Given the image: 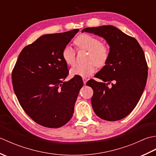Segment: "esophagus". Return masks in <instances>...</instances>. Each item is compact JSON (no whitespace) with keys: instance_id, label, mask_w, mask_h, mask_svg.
Returning <instances> with one entry per match:
<instances>
[{"instance_id":"esophagus-1","label":"esophagus","mask_w":156,"mask_h":156,"mask_svg":"<svg viewBox=\"0 0 156 156\" xmlns=\"http://www.w3.org/2000/svg\"><path fill=\"white\" fill-rule=\"evenodd\" d=\"M82 80H83V82H84V84H86V83H87V78H85V77H83L82 78Z\"/></svg>"}]
</instances>
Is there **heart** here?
<instances>
[{
    "label": "heart",
    "instance_id": "obj_1",
    "mask_svg": "<svg viewBox=\"0 0 156 156\" xmlns=\"http://www.w3.org/2000/svg\"><path fill=\"white\" fill-rule=\"evenodd\" d=\"M74 44L79 49L88 51L87 62L85 64H77L70 69L72 76L88 77L93 74L96 66H104L108 59L110 51L107 45L98 38L88 34H82L75 39ZM62 56L68 65L72 66L76 60V51L71 46L66 45L63 49Z\"/></svg>",
    "mask_w": 156,
    "mask_h": 156
}]
</instances>
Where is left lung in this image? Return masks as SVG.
Returning a JSON list of instances; mask_svg holds the SVG:
<instances>
[{
    "label": "left lung",
    "instance_id": "1",
    "mask_svg": "<svg viewBox=\"0 0 156 156\" xmlns=\"http://www.w3.org/2000/svg\"><path fill=\"white\" fill-rule=\"evenodd\" d=\"M84 31L103 37L110 46L108 59L94 76L101 81L91 79L87 83L93 90L92 108L104 120H121L136 107L146 84L144 52L136 39L114 26L87 27Z\"/></svg>",
    "mask_w": 156,
    "mask_h": 156
}]
</instances>
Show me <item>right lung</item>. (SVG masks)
<instances>
[{"label":"right lung","instance_id":"right-lung-1","mask_svg":"<svg viewBox=\"0 0 156 156\" xmlns=\"http://www.w3.org/2000/svg\"><path fill=\"white\" fill-rule=\"evenodd\" d=\"M78 29L44 35L23 49L12 72L15 93L23 110L37 124L59 128L70 120L83 81L69 71L62 52Z\"/></svg>","mask_w":156,"mask_h":156}]
</instances>
